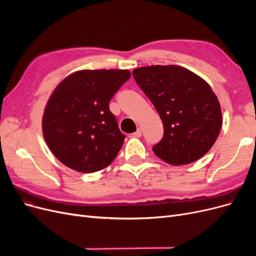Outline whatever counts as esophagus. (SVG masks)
Here are the masks:
<instances>
[{
	"label": "esophagus",
	"mask_w": 256,
	"mask_h": 256,
	"mask_svg": "<svg viewBox=\"0 0 256 256\" xmlns=\"http://www.w3.org/2000/svg\"><path fill=\"white\" fill-rule=\"evenodd\" d=\"M132 136H136V138H140V136H142V129H141L140 127H138V130L136 131V132H134Z\"/></svg>",
	"instance_id": "obj_1"
}]
</instances>
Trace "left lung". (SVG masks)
<instances>
[{
    "instance_id": "left-lung-1",
    "label": "left lung",
    "mask_w": 256,
    "mask_h": 256,
    "mask_svg": "<svg viewBox=\"0 0 256 256\" xmlns=\"http://www.w3.org/2000/svg\"><path fill=\"white\" fill-rule=\"evenodd\" d=\"M134 78L164 124L156 156L172 166L189 164L212 148L222 127L219 100L209 84L176 65L136 68Z\"/></svg>"
}]
</instances>
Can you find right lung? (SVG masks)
Listing matches in <instances>:
<instances>
[{
  "label": "right lung",
  "mask_w": 256,
  "mask_h": 256,
  "mask_svg": "<svg viewBox=\"0 0 256 256\" xmlns=\"http://www.w3.org/2000/svg\"><path fill=\"white\" fill-rule=\"evenodd\" d=\"M125 69L72 72L54 88L42 115V134L62 164L81 173H94L112 164L124 136L109 102L130 78Z\"/></svg>",
  "instance_id": "1"
}]
</instances>
